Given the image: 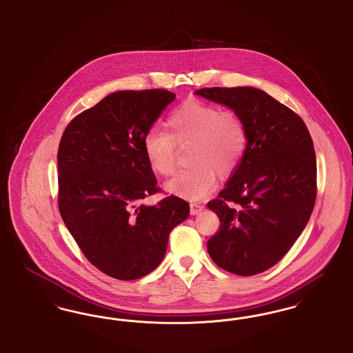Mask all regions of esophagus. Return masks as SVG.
<instances>
[{"label":"esophagus","mask_w":353,"mask_h":353,"mask_svg":"<svg viewBox=\"0 0 353 353\" xmlns=\"http://www.w3.org/2000/svg\"><path fill=\"white\" fill-rule=\"evenodd\" d=\"M202 210H203V205H201V203H199V202H192L190 203V214L192 216L200 214Z\"/></svg>","instance_id":"esophagus-1"}]
</instances>
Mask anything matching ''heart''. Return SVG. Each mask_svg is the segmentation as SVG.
<instances>
[{
	"instance_id": "1",
	"label": "heart",
	"mask_w": 353,
	"mask_h": 353,
	"mask_svg": "<svg viewBox=\"0 0 353 353\" xmlns=\"http://www.w3.org/2000/svg\"><path fill=\"white\" fill-rule=\"evenodd\" d=\"M165 131L153 130L144 136L143 150L152 170L169 177L176 170L177 151L192 147L188 164L192 168L165 185L169 193L197 201L216 188V174L226 177L241 164L248 148L243 119L233 110L190 99L165 119Z\"/></svg>"
}]
</instances>
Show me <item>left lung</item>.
<instances>
[{"instance_id": "8db88e82", "label": "left lung", "mask_w": 353, "mask_h": 353, "mask_svg": "<svg viewBox=\"0 0 353 353\" xmlns=\"http://www.w3.org/2000/svg\"><path fill=\"white\" fill-rule=\"evenodd\" d=\"M232 108L248 130L245 156L208 208L219 229L208 252L221 269L242 276L276 265L302 234L316 200V156L304 121L254 87L194 92Z\"/></svg>"}]
</instances>
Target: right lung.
<instances>
[{
    "label": "right lung",
    "mask_w": 353,
    "mask_h": 353,
    "mask_svg": "<svg viewBox=\"0 0 353 353\" xmlns=\"http://www.w3.org/2000/svg\"><path fill=\"white\" fill-rule=\"evenodd\" d=\"M176 95L164 88L118 91L68 123L58 148V206L84 256L120 281L156 269L172 229L189 203L161 192L145 153L144 136Z\"/></svg>",
    "instance_id": "right-lung-1"
}]
</instances>
